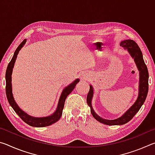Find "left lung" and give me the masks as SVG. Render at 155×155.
Segmentation results:
<instances>
[{"label":"left lung","instance_id":"1","mask_svg":"<svg viewBox=\"0 0 155 155\" xmlns=\"http://www.w3.org/2000/svg\"><path fill=\"white\" fill-rule=\"evenodd\" d=\"M120 46H122L124 49H127L130 55L134 58L135 64L137 65L139 71H140V91H139V96L135 104L122 117L116 120H109L101 118L94 111L91 104V98H92L93 96V88L91 87V85H90V91H89L87 96V104L89 107H90L91 113L94 118L98 120V122L103 123L104 124L106 125H122L129 122L135 116V115L137 114L139 110L140 109L141 106L143 105V104L146 101L148 91V71L146 65L145 64V62L143 61V54L140 47L135 41L131 40L122 41L120 43Z\"/></svg>","mask_w":155,"mask_h":155}]
</instances>
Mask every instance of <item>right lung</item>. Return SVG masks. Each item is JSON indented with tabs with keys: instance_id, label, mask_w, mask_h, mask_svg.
<instances>
[{
	"instance_id": "obj_1",
	"label": "right lung",
	"mask_w": 155,
	"mask_h": 155,
	"mask_svg": "<svg viewBox=\"0 0 155 155\" xmlns=\"http://www.w3.org/2000/svg\"><path fill=\"white\" fill-rule=\"evenodd\" d=\"M26 43V40H25L23 41H22L18 48L15 50L14 52V56H13L11 61L9 63L8 66L6 70V74H5V79H6V87H5V90H6V95L7 100L10 105L15 111V112L19 115V117L22 119L23 121L27 123L28 125L31 126V127H48V126L51 125L56 122L58 121L60 119V117H61L63 109L64 107L65 101L66 99L67 96L72 92V90H74L75 86L78 83L79 80L77 79L75 80L74 82L70 84V85H68V87H65L61 95V97L59 98L58 107L56 111L51 116L45 117H31L30 115H27V114L22 111L19 107L17 105V104L15 103V102L14 99L12 94V70L13 68H14V63L16 59L17 55L18 54L20 50L22 48L23 45Z\"/></svg>"
}]
</instances>
